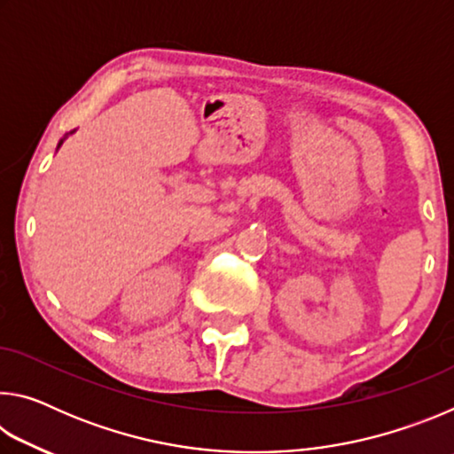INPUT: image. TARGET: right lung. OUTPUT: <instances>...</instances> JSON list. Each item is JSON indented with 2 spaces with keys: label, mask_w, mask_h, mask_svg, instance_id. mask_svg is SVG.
<instances>
[{
  "label": "right lung",
  "mask_w": 454,
  "mask_h": 454,
  "mask_svg": "<svg viewBox=\"0 0 454 454\" xmlns=\"http://www.w3.org/2000/svg\"><path fill=\"white\" fill-rule=\"evenodd\" d=\"M61 144H64V140H61V142H59V144H58V148H59V145H61Z\"/></svg>",
  "instance_id": "obj_1"
}]
</instances>
